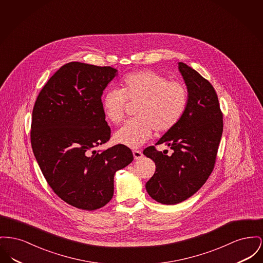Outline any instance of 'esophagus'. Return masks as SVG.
<instances>
[{
  "label": "esophagus",
  "instance_id": "obj_1",
  "mask_svg": "<svg viewBox=\"0 0 263 263\" xmlns=\"http://www.w3.org/2000/svg\"><path fill=\"white\" fill-rule=\"evenodd\" d=\"M133 157L135 160H140L143 157V153L139 150H134L133 151Z\"/></svg>",
  "mask_w": 263,
  "mask_h": 263
}]
</instances>
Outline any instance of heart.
Instances as JSON below:
<instances>
[{
    "label": "heart",
    "mask_w": 263,
    "mask_h": 263,
    "mask_svg": "<svg viewBox=\"0 0 263 263\" xmlns=\"http://www.w3.org/2000/svg\"><path fill=\"white\" fill-rule=\"evenodd\" d=\"M128 101L138 104L137 118L128 120L113 134V142L137 148L150 139L153 129L164 133L174 128L182 118L187 104L185 85L152 70H142L126 76L121 89L112 88L102 97L103 112L113 123L122 121Z\"/></svg>",
    "instance_id": "b5f03b06"
}]
</instances>
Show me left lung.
<instances>
[{"label": "left lung", "instance_id": "left-lung-1", "mask_svg": "<svg viewBox=\"0 0 263 263\" xmlns=\"http://www.w3.org/2000/svg\"><path fill=\"white\" fill-rule=\"evenodd\" d=\"M178 68L187 90L186 108L177 125L156 143L170 147L173 153L165 155L154 146L143 151L156 165L146 190L163 204L185 201L205 183L215 167L223 127L213 85L185 63L179 62Z\"/></svg>", "mask_w": 263, "mask_h": 263}]
</instances>
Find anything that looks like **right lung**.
I'll return each instance as SVG.
<instances>
[{"instance_id":"1","label":"right lung","mask_w":263,"mask_h":263,"mask_svg":"<svg viewBox=\"0 0 263 263\" xmlns=\"http://www.w3.org/2000/svg\"><path fill=\"white\" fill-rule=\"evenodd\" d=\"M117 71L66 63L49 78L32 110L31 148L47 184L62 201L85 211L112 199L115 173L133 161L123 145L94 150L110 138L101 96Z\"/></svg>"}]
</instances>
